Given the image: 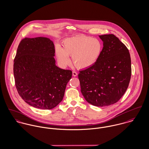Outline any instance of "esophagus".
<instances>
[{"label": "esophagus", "instance_id": "obj_1", "mask_svg": "<svg viewBox=\"0 0 149 149\" xmlns=\"http://www.w3.org/2000/svg\"><path fill=\"white\" fill-rule=\"evenodd\" d=\"M72 75H73V76L76 77V76H77V73L76 72H74V71H73V72H72Z\"/></svg>", "mask_w": 149, "mask_h": 149}]
</instances>
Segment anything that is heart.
<instances>
[{"label":"heart","mask_w":149,"mask_h":149,"mask_svg":"<svg viewBox=\"0 0 149 149\" xmlns=\"http://www.w3.org/2000/svg\"><path fill=\"white\" fill-rule=\"evenodd\" d=\"M103 49V43L99 39L81 35L66 39L63 42V49L57 47L56 53L62 65L69 64V57H70L76 68L86 69L97 63Z\"/></svg>","instance_id":"heart-1"}]
</instances>
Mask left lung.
<instances>
[{
    "mask_svg": "<svg viewBox=\"0 0 149 149\" xmlns=\"http://www.w3.org/2000/svg\"><path fill=\"white\" fill-rule=\"evenodd\" d=\"M103 49L97 63L80 71L81 92L86 101L97 107L118 102L126 92L131 76L129 51L113 34L99 36Z\"/></svg>",
    "mask_w": 149,
    "mask_h": 149,
    "instance_id": "left-lung-1",
    "label": "left lung"
}]
</instances>
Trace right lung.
Returning a JSON list of instances; mask_svg holds the SVG:
<instances>
[{"instance_id":"1","label":"right lung","mask_w":149,"mask_h":149,"mask_svg":"<svg viewBox=\"0 0 149 149\" xmlns=\"http://www.w3.org/2000/svg\"><path fill=\"white\" fill-rule=\"evenodd\" d=\"M53 41L46 37L24 38L14 61L15 84L22 99L36 108L50 109L63 99L70 70L56 65Z\"/></svg>"}]
</instances>
